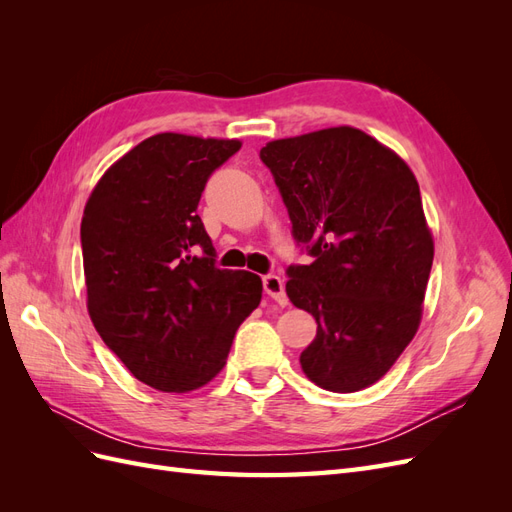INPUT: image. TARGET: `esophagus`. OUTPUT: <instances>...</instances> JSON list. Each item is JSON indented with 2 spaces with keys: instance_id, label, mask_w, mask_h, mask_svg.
Here are the masks:
<instances>
[{
  "instance_id": "obj_1",
  "label": "esophagus",
  "mask_w": 512,
  "mask_h": 512,
  "mask_svg": "<svg viewBox=\"0 0 512 512\" xmlns=\"http://www.w3.org/2000/svg\"><path fill=\"white\" fill-rule=\"evenodd\" d=\"M262 288L269 294L273 301H277L280 305H288V297H286V288H284V280L280 275H265L262 277Z\"/></svg>"
}]
</instances>
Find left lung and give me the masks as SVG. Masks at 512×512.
I'll list each match as a JSON object with an SVG mask.
<instances>
[{
  "label": "left lung",
  "mask_w": 512,
  "mask_h": 512,
  "mask_svg": "<svg viewBox=\"0 0 512 512\" xmlns=\"http://www.w3.org/2000/svg\"><path fill=\"white\" fill-rule=\"evenodd\" d=\"M292 222L314 258L290 265L286 294L316 318L301 352L320 389L354 393L378 382L416 335L433 239L416 177L369 134L327 128L260 149Z\"/></svg>",
  "instance_id": "left-lung-1"
}]
</instances>
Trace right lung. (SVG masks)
I'll return each mask as SVG.
<instances>
[{
	"mask_svg": "<svg viewBox=\"0 0 512 512\" xmlns=\"http://www.w3.org/2000/svg\"><path fill=\"white\" fill-rule=\"evenodd\" d=\"M239 149L222 138L149 136L106 170L85 205L91 322L151 389L185 393L213 380L260 303V277L220 269L196 213L213 170Z\"/></svg>",
	"mask_w": 512,
	"mask_h": 512,
	"instance_id": "obj_1",
	"label": "right lung"
}]
</instances>
